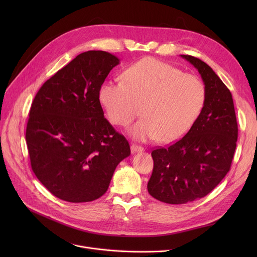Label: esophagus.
<instances>
[{
	"mask_svg": "<svg viewBox=\"0 0 257 257\" xmlns=\"http://www.w3.org/2000/svg\"><path fill=\"white\" fill-rule=\"evenodd\" d=\"M130 148H131L132 153H138V152H143L144 151V148L142 146H138L136 144H132Z\"/></svg>",
	"mask_w": 257,
	"mask_h": 257,
	"instance_id": "34e87169",
	"label": "esophagus"
}]
</instances>
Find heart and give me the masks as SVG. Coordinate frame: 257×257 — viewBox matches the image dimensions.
<instances>
[{"label":"heart","mask_w":257,"mask_h":257,"mask_svg":"<svg viewBox=\"0 0 257 257\" xmlns=\"http://www.w3.org/2000/svg\"><path fill=\"white\" fill-rule=\"evenodd\" d=\"M98 97L112 124L128 126L141 113L130 134L139 141L175 142L190 131L205 101V86L195 75L154 57L131 64L123 81H104Z\"/></svg>","instance_id":"1"}]
</instances>
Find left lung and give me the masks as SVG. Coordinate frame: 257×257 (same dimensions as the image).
I'll return each mask as SVG.
<instances>
[{
    "instance_id": "obj_1",
    "label": "left lung",
    "mask_w": 257,
    "mask_h": 257,
    "mask_svg": "<svg viewBox=\"0 0 257 257\" xmlns=\"http://www.w3.org/2000/svg\"><path fill=\"white\" fill-rule=\"evenodd\" d=\"M180 56L201 75L205 101L195 124L181 140L151 153L154 168L148 192L169 204H185L208 195L230 170L237 141L230 90L204 61Z\"/></svg>"
}]
</instances>
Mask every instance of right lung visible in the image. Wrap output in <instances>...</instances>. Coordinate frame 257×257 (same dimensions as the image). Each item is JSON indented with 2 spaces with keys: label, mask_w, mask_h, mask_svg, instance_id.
<instances>
[{
  "label": "right lung",
  "mask_w": 257,
  "mask_h": 257,
  "mask_svg": "<svg viewBox=\"0 0 257 257\" xmlns=\"http://www.w3.org/2000/svg\"><path fill=\"white\" fill-rule=\"evenodd\" d=\"M119 59L81 53L39 88L26 129L31 168L55 197L72 202L103 196L116 166L130 155L124 136L104 117L99 87Z\"/></svg>",
  "instance_id": "obj_1"
}]
</instances>
